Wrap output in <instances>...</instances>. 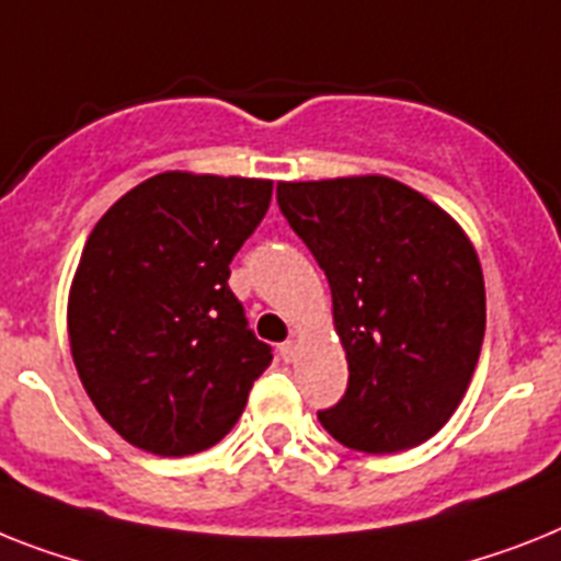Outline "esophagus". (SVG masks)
<instances>
[{"instance_id":"34e87169","label":"esophagus","mask_w":561,"mask_h":561,"mask_svg":"<svg viewBox=\"0 0 561 561\" xmlns=\"http://www.w3.org/2000/svg\"><path fill=\"white\" fill-rule=\"evenodd\" d=\"M277 355L289 364V360H295V355H298V346H295V341H286V344L277 346Z\"/></svg>"}]
</instances>
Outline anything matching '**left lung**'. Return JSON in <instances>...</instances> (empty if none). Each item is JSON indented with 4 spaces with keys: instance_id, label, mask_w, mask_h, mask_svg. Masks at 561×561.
Segmentation results:
<instances>
[{
    "instance_id": "8db88e82",
    "label": "left lung",
    "mask_w": 561,
    "mask_h": 561,
    "mask_svg": "<svg viewBox=\"0 0 561 561\" xmlns=\"http://www.w3.org/2000/svg\"><path fill=\"white\" fill-rule=\"evenodd\" d=\"M277 206L327 272L350 383L318 413L344 447H419L450 421L484 341V275L438 203L383 174L277 183Z\"/></svg>"
}]
</instances>
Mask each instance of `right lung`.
<instances>
[{"instance_id":"right-lung-1","label":"right lung","mask_w":561,"mask_h":561,"mask_svg":"<svg viewBox=\"0 0 561 561\" xmlns=\"http://www.w3.org/2000/svg\"><path fill=\"white\" fill-rule=\"evenodd\" d=\"M272 203V180L163 171L88 234L68 341L96 413L154 456L208 450L272 364L229 289V263Z\"/></svg>"}]
</instances>
